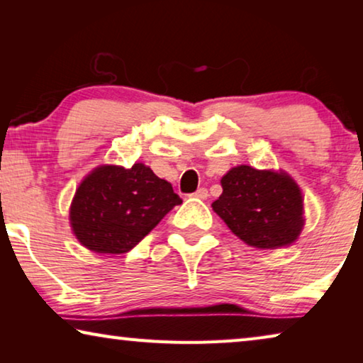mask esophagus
Wrapping results in <instances>:
<instances>
[{"label": "esophagus", "instance_id": "34e87169", "mask_svg": "<svg viewBox=\"0 0 363 363\" xmlns=\"http://www.w3.org/2000/svg\"><path fill=\"white\" fill-rule=\"evenodd\" d=\"M194 199H200V200H206L208 199V189L205 187H200L199 190H196L195 194H192Z\"/></svg>", "mask_w": 363, "mask_h": 363}]
</instances>
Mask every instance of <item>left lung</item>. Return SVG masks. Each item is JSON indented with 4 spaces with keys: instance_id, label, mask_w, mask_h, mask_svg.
<instances>
[{
    "instance_id": "1",
    "label": "left lung",
    "mask_w": 363,
    "mask_h": 363,
    "mask_svg": "<svg viewBox=\"0 0 363 363\" xmlns=\"http://www.w3.org/2000/svg\"><path fill=\"white\" fill-rule=\"evenodd\" d=\"M223 194L213 210L250 247H288L304 225L303 194L284 171L256 169L240 164L220 179Z\"/></svg>"
}]
</instances>
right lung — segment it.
Here are the masks:
<instances>
[{
  "instance_id": "right-lung-1",
  "label": "right lung",
  "mask_w": 363,
  "mask_h": 363,
  "mask_svg": "<svg viewBox=\"0 0 363 363\" xmlns=\"http://www.w3.org/2000/svg\"><path fill=\"white\" fill-rule=\"evenodd\" d=\"M182 200L144 163L102 164L79 184L70 206L78 242L94 253H128Z\"/></svg>"
}]
</instances>
